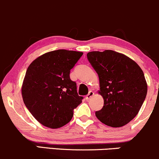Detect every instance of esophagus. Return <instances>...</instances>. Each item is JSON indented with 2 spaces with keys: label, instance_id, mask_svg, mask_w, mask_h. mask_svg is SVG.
<instances>
[{
  "label": "esophagus",
  "instance_id": "34e87169",
  "mask_svg": "<svg viewBox=\"0 0 159 159\" xmlns=\"http://www.w3.org/2000/svg\"><path fill=\"white\" fill-rule=\"evenodd\" d=\"M93 95H94V93L93 92V91H90V92L88 93V94H87V96H86V98H86V99H87V100L90 99V98L91 97H92V96H93Z\"/></svg>",
  "mask_w": 159,
  "mask_h": 159
}]
</instances>
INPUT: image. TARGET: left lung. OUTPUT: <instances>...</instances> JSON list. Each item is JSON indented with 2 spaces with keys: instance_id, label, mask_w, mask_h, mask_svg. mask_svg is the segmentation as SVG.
<instances>
[{
  "instance_id": "obj_1",
  "label": "left lung",
  "mask_w": 159,
  "mask_h": 159,
  "mask_svg": "<svg viewBox=\"0 0 159 159\" xmlns=\"http://www.w3.org/2000/svg\"><path fill=\"white\" fill-rule=\"evenodd\" d=\"M87 56L98 75V93L104 99L96 117L111 127L126 125L138 114L147 96L143 72L129 57L112 50L90 52Z\"/></svg>"
}]
</instances>
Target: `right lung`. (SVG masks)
<instances>
[{
  "label": "right lung",
  "instance_id": "right-lung-1",
  "mask_svg": "<svg viewBox=\"0 0 159 159\" xmlns=\"http://www.w3.org/2000/svg\"><path fill=\"white\" fill-rule=\"evenodd\" d=\"M83 52L65 49L38 57L30 63L21 86L25 105L45 127L58 129L70 122L73 110L82 102L70 70Z\"/></svg>",
  "mask_w": 159,
  "mask_h": 159
}]
</instances>
